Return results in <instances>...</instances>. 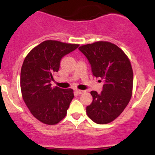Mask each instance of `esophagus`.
<instances>
[{"mask_svg":"<svg viewBox=\"0 0 155 155\" xmlns=\"http://www.w3.org/2000/svg\"><path fill=\"white\" fill-rule=\"evenodd\" d=\"M76 92L78 94V95H81V94H82L84 91L83 90H76Z\"/></svg>","mask_w":155,"mask_h":155,"instance_id":"1","label":"esophagus"}]
</instances>
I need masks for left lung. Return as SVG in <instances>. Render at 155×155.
Wrapping results in <instances>:
<instances>
[{
  "instance_id": "obj_1",
  "label": "left lung",
  "mask_w": 155,
  "mask_h": 155,
  "mask_svg": "<svg viewBox=\"0 0 155 155\" xmlns=\"http://www.w3.org/2000/svg\"><path fill=\"white\" fill-rule=\"evenodd\" d=\"M79 49L87 58L93 76L104 81L100 94L90 92L93 100L87 106V114L97 124L109 123L122 114L132 96L130 62L124 51L111 42L97 41Z\"/></svg>"
}]
</instances>
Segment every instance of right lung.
Returning <instances> with one entry per match:
<instances>
[{"label":"right lung","instance_id":"right-lung-1","mask_svg":"<svg viewBox=\"0 0 155 155\" xmlns=\"http://www.w3.org/2000/svg\"><path fill=\"white\" fill-rule=\"evenodd\" d=\"M79 46L47 40L33 48L25 58L20 74L22 98L32 114L44 124H56L66 115L74 91L52 87L50 82L59 71L62 58Z\"/></svg>","mask_w":155,"mask_h":155}]
</instances>
